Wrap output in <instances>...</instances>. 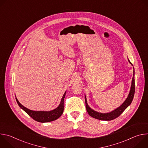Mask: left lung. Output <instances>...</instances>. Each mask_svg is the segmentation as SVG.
I'll use <instances>...</instances> for the list:
<instances>
[{
  "mask_svg": "<svg viewBox=\"0 0 148 148\" xmlns=\"http://www.w3.org/2000/svg\"><path fill=\"white\" fill-rule=\"evenodd\" d=\"M129 62L132 64V63L130 62V61L128 60ZM134 71H133V78H132V84H131V90L129 93V95L127 97V98L126 99V100L123 102V103L121 105L120 107L115 109V110L109 112V113H101L97 112L93 110H92L89 106L87 103L86 97L85 96V101H86V109L87 111L88 114L92 116L94 118L99 119V120H103V121H111L112 119H114L118 117L125 110V109L127 108L129 105L131 103L134 97V94H135V71H134Z\"/></svg>",
  "mask_w": 148,
  "mask_h": 148,
  "instance_id": "1",
  "label": "left lung"
}]
</instances>
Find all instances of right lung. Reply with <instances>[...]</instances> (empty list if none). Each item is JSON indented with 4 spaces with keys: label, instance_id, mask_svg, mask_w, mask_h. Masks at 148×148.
I'll return each mask as SVG.
<instances>
[{
    "label": "right lung",
    "instance_id": "obj_1",
    "mask_svg": "<svg viewBox=\"0 0 148 148\" xmlns=\"http://www.w3.org/2000/svg\"><path fill=\"white\" fill-rule=\"evenodd\" d=\"M66 94V92H65L64 95H63L58 107L50 111H35L30 110L18 102L17 98H16V99L18 106L34 120L39 122H48L56 120L60 117L63 113V111H64V99Z\"/></svg>",
    "mask_w": 148,
    "mask_h": 148
}]
</instances>
